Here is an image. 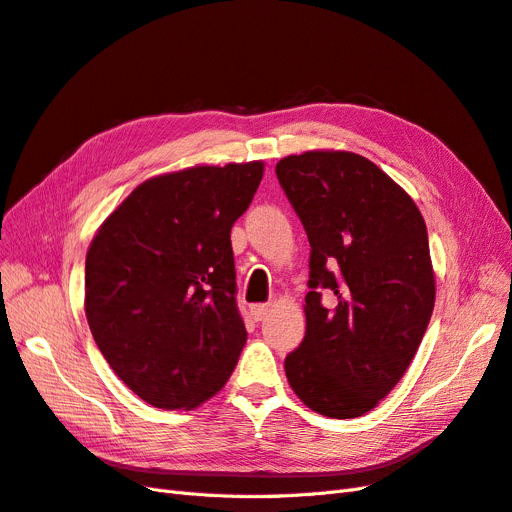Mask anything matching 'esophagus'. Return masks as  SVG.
Listing matches in <instances>:
<instances>
[{"instance_id": "34e87169", "label": "esophagus", "mask_w": 512, "mask_h": 512, "mask_svg": "<svg viewBox=\"0 0 512 512\" xmlns=\"http://www.w3.org/2000/svg\"><path fill=\"white\" fill-rule=\"evenodd\" d=\"M250 312H252V318L258 322V320H262V318L269 314V305L267 303H256V305L250 307Z\"/></svg>"}]
</instances>
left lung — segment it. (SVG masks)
<instances>
[{"mask_svg":"<svg viewBox=\"0 0 512 512\" xmlns=\"http://www.w3.org/2000/svg\"><path fill=\"white\" fill-rule=\"evenodd\" d=\"M305 228V337L286 378L307 408L356 418L406 374L436 301L427 226L414 200L348 151H307L275 166Z\"/></svg>","mask_w":512,"mask_h":512,"instance_id":"obj_1","label":"left lung"}]
</instances>
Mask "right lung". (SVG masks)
Wrapping results in <instances>:
<instances>
[{
  "label": "right lung",
  "instance_id": "right-lung-1",
  "mask_svg": "<svg viewBox=\"0 0 512 512\" xmlns=\"http://www.w3.org/2000/svg\"><path fill=\"white\" fill-rule=\"evenodd\" d=\"M262 162L153 177L100 226L85 260V314L115 374L149 406L190 410L218 393L247 339L230 228Z\"/></svg>",
  "mask_w": 512,
  "mask_h": 512
}]
</instances>
